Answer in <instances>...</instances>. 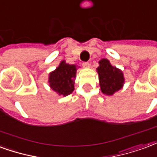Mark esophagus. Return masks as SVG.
<instances>
[{"label": "esophagus", "instance_id": "esophagus-1", "mask_svg": "<svg viewBox=\"0 0 157 157\" xmlns=\"http://www.w3.org/2000/svg\"><path fill=\"white\" fill-rule=\"evenodd\" d=\"M83 67H85V68H88V67H90V63H88V62H85V63H83Z\"/></svg>", "mask_w": 157, "mask_h": 157}]
</instances>
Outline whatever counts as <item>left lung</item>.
Returning a JSON list of instances; mask_svg holds the SVG:
<instances>
[{
    "instance_id": "1",
    "label": "left lung",
    "mask_w": 157,
    "mask_h": 157,
    "mask_svg": "<svg viewBox=\"0 0 157 157\" xmlns=\"http://www.w3.org/2000/svg\"><path fill=\"white\" fill-rule=\"evenodd\" d=\"M97 73L99 74L101 92L106 95H113L124 86V77L123 72L116 67L112 66L107 58H102L99 62Z\"/></svg>"
}]
</instances>
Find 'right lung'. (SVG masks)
I'll return each mask as SVG.
<instances>
[{
	"label": "right lung",
	"mask_w": 157,
	"mask_h": 157,
	"mask_svg": "<svg viewBox=\"0 0 157 157\" xmlns=\"http://www.w3.org/2000/svg\"><path fill=\"white\" fill-rule=\"evenodd\" d=\"M77 65L68 64L64 60L61 61L56 69L49 73V87L58 95H68L74 90Z\"/></svg>",
	"instance_id": "add662e5"
}]
</instances>
